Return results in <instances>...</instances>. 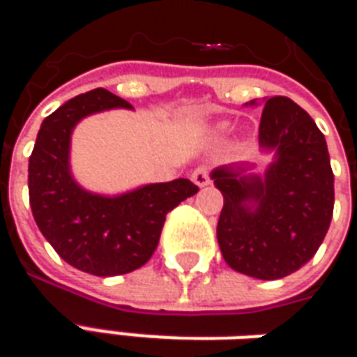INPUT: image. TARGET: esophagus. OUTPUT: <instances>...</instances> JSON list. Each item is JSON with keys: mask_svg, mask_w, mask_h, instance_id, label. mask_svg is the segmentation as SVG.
<instances>
[{"mask_svg": "<svg viewBox=\"0 0 357 357\" xmlns=\"http://www.w3.org/2000/svg\"><path fill=\"white\" fill-rule=\"evenodd\" d=\"M191 179H193L195 185L204 187L210 183V170L206 166H199V168H195L193 174H191Z\"/></svg>", "mask_w": 357, "mask_h": 357, "instance_id": "esophagus-1", "label": "esophagus"}]
</instances>
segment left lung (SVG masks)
<instances>
[{
  "label": "left lung",
  "instance_id": "1",
  "mask_svg": "<svg viewBox=\"0 0 357 357\" xmlns=\"http://www.w3.org/2000/svg\"><path fill=\"white\" fill-rule=\"evenodd\" d=\"M258 139L275 149L266 176L218 168L224 195L218 243L229 268L256 279H281L307 264L329 231L335 176L319 128L289 97L264 102Z\"/></svg>",
  "mask_w": 357,
  "mask_h": 357
}]
</instances>
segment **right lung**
Segmentation results:
<instances>
[{
    "mask_svg": "<svg viewBox=\"0 0 357 357\" xmlns=\"http://www.w3.org/2000/svg\"><path fill=\"white\" fill-rule=\"evenodd\" d=\"M114 107L132 109L102 88L66 101L42 122L28 160V195L40 231L65 262L99 277L130 273L147 264L166 214L199 191L185 178L112 199L76 185L68 170L73 128L80 118Z\"/></svg>",
    "mask_w": 357,
    "mask_h": 357,
    "instance_id": "1",
    "label": "right lung"
}]
</instances>
